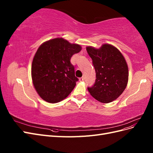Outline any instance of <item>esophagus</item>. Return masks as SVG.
I'll return each instance as SVG.
<instances>
[{
  "label": "esophagus",
  "instance_id": "1",
  "mask_svg": "<svg viewBox=\"0 0 153 153\" xmlns=\"http://www.w3.org/2000/svg\"><path fill=\"white\" fill-rule=\"evenodd\" d=\"M84 80H85V78H84V76H83V77H81V78H79V80H80V82H82V81H84Z\"/></svg>",
  "mask_w": 153,
  "mask_h": 153
}]
</instances>
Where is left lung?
<instances>
[{"instance_id":"left-lung-1","label":"left lung","mask_w":153,"mask_h":153,"mask_svg":"<svg viewBox=\"0 0 153 153\" xmlns=\"http://www.w3.org/2000/svg\"><path fill=\"white\" fill-rule=\"evenodd\" d=\"M96 71V81L87 87L91 95L103 103H110L121 95L128 84V68L121 52L113 45L104 44L97 49L86 47Z\"/></svg>"}]
</instances>
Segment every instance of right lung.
<instances>
[{
  "mask_svg": "<svg viewBox=\"0 0 153 153\" xmlns=\"http://www.w3.org/2000/svg\"><path fill=\"white\" fill-rule=\"evenodd\" d=\"M82 50L62 38L43 43L33 58L31 68L32 83L43 100L58 103L71 93L78 80L70 60Z\"/></svg>",
  "mask_w": 153,
  "mask_h": 153,
  "instance_id": "obj_1",
  "label": "right lung"
}]
</instances>
